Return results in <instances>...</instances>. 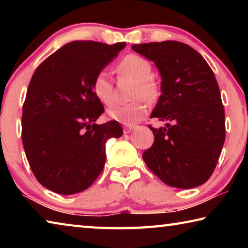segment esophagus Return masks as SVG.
<instances>
[{
    "mask_svg": "<svg viewBox=\"0 0 248 248\" xmlns=\"http://www.w3.org/2000/svg\"><path fill=\"white\" fill-rule=\"evenodd\" d=\"M133 129H134L133 125H125V127L124 128V134H128L131 132Z\"/></svg>",
    "mask_w": 248,
    "mask_h": 248,
    "instance_id": "34e87169",
    "label": "esophagus"
}]
</instances>
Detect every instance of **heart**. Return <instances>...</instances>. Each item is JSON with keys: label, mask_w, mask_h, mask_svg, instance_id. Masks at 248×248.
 <instances>
[{"label": "heart", "mask_w": 248, "mask_h": 248, "mask_svg": "<svg viewBox=\"0 0 248 248\" xmlns=\"http://www.w3.org/2000/svg\"><path fill=\"white\" fill-rule=\"evenodd\" d=\"M120 74L128 75L134 79L131 89L132 102L117 105L108 110V116L120 124L131 125L139 123L146 115V106L143 99L152 103L159 95L157 82L151 77L152 65L150 61L139 54H128L117 64ZM92 91L100 103L109 106L112 103L111 82L106 71H99L92 81Z\"/></svg>", "instance_id": "1"}]
</instances>
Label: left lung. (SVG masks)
<instances>
[{
  "mask_svg": "<svg viewBox=\"0 0 248 248\" xmlns=\"http://www.w3.org/2000/svg\"><path fill=\"white\" fill-rule=\"evenodd\" d=\"M161 74L158 102L151 118L169 121L155 129L145 164L171 187L190 189L215 170L225 140V115L213 71L199 52L179 41L133 45Z\"/></svg>",
  "mask_w": 248,
  "mask_h": 248,
  "instance_id": "8db88e82",
  "label": "left lung"
}]
</instances>
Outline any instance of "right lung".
Returning a JSON list of instances; mask_svg holds the SVG:
<instances>
[{
  "instance_id": "1",
  "label": "right lung",
  "mask_w": 248,
  "mask_h": 248,
  "mask_svg": "<svg viewBox=\"0 0 248 248\" xmlns=\"http://www.w3.org/2000/svg\"><path fill=\"white\" fill-rule=\"evenodd\" d=\"M124 43L77 40L36 69L23 105L22 140L29 166L47 189L73 195L89 188L105 166V144L123 136L117 121L97 124L104 106L92 81Z\"/></svg>"
}]
</instances>
